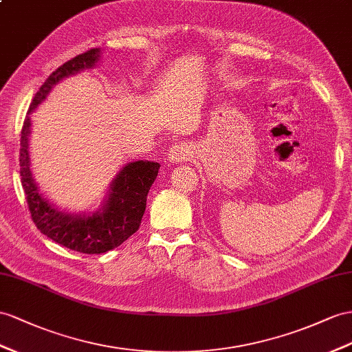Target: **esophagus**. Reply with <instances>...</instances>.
Segmentation results:
<instances>
[{"mask_svg":"<svg viewBox=\"0 0 352 352\" xmlns=\"http://www.w3.org/2000/svg\"><path fill=\"white\" fill-rule=\"evenodd\" d=\"M190 156H192L190 147H188L186 142H178L169 148L168 160L173 162V164H178V162H184L187 159H190Z\"/></svg>","mask_w":352,"mask_h":352,"instance_id":"34e87169","label":"esophagus"}]
</instances>
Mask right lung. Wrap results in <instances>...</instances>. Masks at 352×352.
<instances>
[{
  "mask_svg": "<svg viewBox=\"0 0 352 352\" xmlns=\"http://www.w3.org/2000/svg\"><path fill=\"white\" fill-rule=\"evenodd\" d=\"M98 59L99 49H90L53 71L35 94L21 132V182L32 221L43 235L83 254L107 253L123 244L140 229L148 190L160 168L157 162L148 160H137L124 165L110 184L104 205L90 215L65 214L40 193L30 169V113L46 99L50 89L62 78L85 68H92Z\"/></svg>",
  "mask_w": 352,
  "mask_h": 352,
  "instance_id": "right-lung-1",
  "label": "right lung"
}]
</instances>
